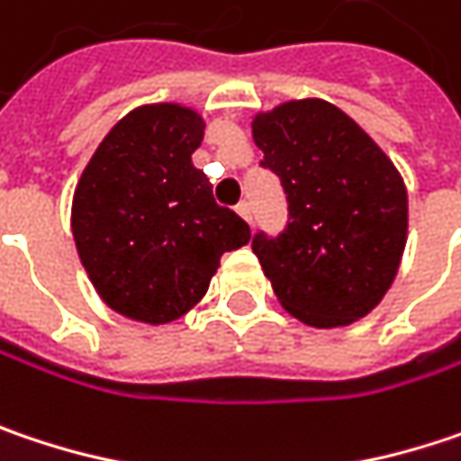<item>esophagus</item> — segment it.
<instances>
[{
  "instance_id": "34e87169",
  "label": "esophagus",
  "mask_w": 461,
  "mask_h": 461,
  "mask_svg": "<svg viewBox=\"0 0 461 461\" xmlns=\"http://www.w3.org/2000/svg\"><path fill=\"white\" fill-rule=\"evenodd\" d=\"M236 212L241 214V217H244V220H247L249 225H251V207H249V202H241V204H239V207H236Z\"/></svg>"
}]
</instances>
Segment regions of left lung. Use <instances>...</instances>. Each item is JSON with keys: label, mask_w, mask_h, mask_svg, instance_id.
I'll return each instance as SVG.
<instances>
[{"label": "left lung", "mask_w": 461, "mask_h": 461, "mask_svg": "<svg viewBox=\"0 0 461 461\" xmlns=\"http://www.w3.org/2000/svg\"><path fill=\"white\" fill-rule=\"evenodd\" d=\"M251 139L288 199L285 230L251 241L283 310L312 328L367 317L407 247L402 173L359 122L317 96L257 113Z\"/></svg>", "instance_id": "8db88e82"}]
</instances>
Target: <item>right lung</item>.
<instances>
[{
    "instance_id": "right-lung-1",
    "label": "right lung",
    "mask_w": 461,
    "mask_h": 461,
    "mask_svg": "<svg viewBox=\"0 0 461 461\" xmlns=\"http://www.w3.org/2000/svg\"><path fill=\"white\" fill-rule=\"evenodd\" d=\"M202 139L194 107L141 104L113 125L76 185L70 228L83 270L99 299L133 322L167 325L194 310L220 257L251 239L191 162Z\"/></svg>"
}]
</instances>
